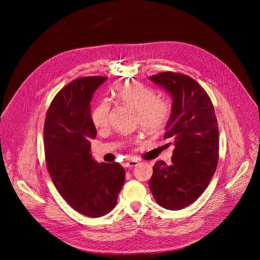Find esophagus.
<instances>
[{"label": "esophagus", "mask_w": 260, "mask_h": 260, "mask_svg": "<svg viewBox=\"0 0 260 260\" xmlns=\"http://www.w3.org/2000/svg\"><path fill=\"white\" fill-rule=\"evenodd\" d=\"M137 165H138V160H136V159H129L124 162V166L126 168H133V167H136Z\"/></svg>", "instance_id": "obj_1"}]
</instances>
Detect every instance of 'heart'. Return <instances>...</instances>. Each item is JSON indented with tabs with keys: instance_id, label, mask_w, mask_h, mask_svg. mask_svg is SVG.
<instances>
[{
	"instance_id": "1",
	"label": "heart",
	"mask_w": 260,
	"mask_h": 260,
	"mask_svg": "<svg viewBox=\"0 0 260 260\" xmlns=\"http://www.w3.org/2000/svg\"><path fill=\"white\" fill-rule=\"evenodd\" d=\"M113 95L121 103L137 111V120L142 129L156 135L162 132L169 124L174 105L171 99L157 96L154 89L137 81H128L117 85L113 89ZM110 104L101 101L91 110V122L96 129H104L109 124ZM132 143V141H128Z\"/></svg>"
}]
</instances>
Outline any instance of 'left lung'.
Returning a JSON list of instances; mask_svg holds the SVG:
<instances>
[{"label": "left lung", "mask_w": 260, "mask_h": 260, "mask_svg": "<svg viewBox=\"0 0 260 260\" xmlns=\"http://www.w3.org/2000/svg\"><path fill=\"white\" fill-rule=\"evenodd\" d=\"M150 80L173 98L165 139L174 143L175 149L170 166L155 162L149 187L159 206L181 210L202 196L216 171L219 129L215 110L206 90L188 75L162 72Z\"/></svg>", "instance_id": "obj_1"}]
</instances>
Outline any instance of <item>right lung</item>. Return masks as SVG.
I'll list each match as a JSON object with an SVG mask.
<instances>
[{
  "label": "right lung",
  "mask_w": 260,
  "mask_h": 260,
  "mask_svg": "<svg viewBox=\"0 0 260 260\" xmlns=\"http://www.w3.org/2000/svg\"><path fill=\"white\" fill-rule=\"evenodd\" d=\"M106 79L88 76L70 82L52 100L44 123L45 160L54 186L74 210L92 218L115 208L125 179L118 162L98 164L90 154L96 129L89 103Z\"/></svg>",
  "instance_id": "1"
}]
</instances>
